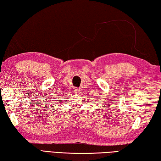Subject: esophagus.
<instances>
[{
    "mask_svg": "<svg viewBox=\"0 0 161 161\" xmlns=\"http://www.w3.org/2000/svg\"><path fill=\"white\" fill-rule=\"evenodd\" d=\"M74 92H78V91H80V89H79V88H78V87L74 88Z\"/></svg>",
    "mask_w": 161,
    "mask_h": 161,
    "instance_id": "1",
    "label": "esophagus"
}]
</instances>
